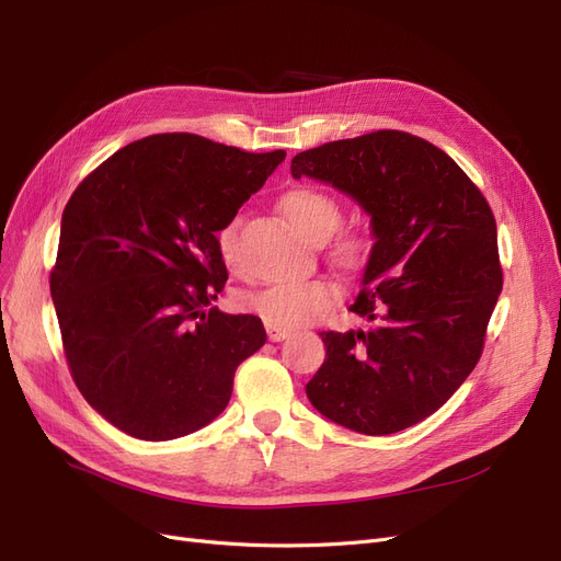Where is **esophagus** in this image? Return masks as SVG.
Returning a JSON list of instances; mask_svg holds the SVG:
<instances>
[{
    "label": "esophagus",
    "mask_w": 561,
    "mask_h": 561,
    "mask_svg": "<svg viewBox=\"0 0 561 561\" xmlns=\"http://www.w3.org/2000/svg\"><path fill=\"white\" fill-rule=\"evenodd\" d=\"M266 334H268V342H283V339L290 336V332H287V330H278V328H271V325H266Z\"/></svg>",
    "instance_id": "34e87169"
}]
</instances>
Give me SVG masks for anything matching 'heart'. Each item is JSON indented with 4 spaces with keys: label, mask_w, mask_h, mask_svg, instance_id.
<instances>
[{
    "label": "heart",
    "mask_w": 561,
    "mask_h": 561,
    "mask_svg": "<svg viewBox=\"0 0 561 561\" xmlns=\"http://www.w3.org/2000/svg\"><path fill=\"white\" fill-rule=\"evenodd\" d=\"M278 208L299 233L311 241H325L342 225V206L325 190L301 184L287 190ZM236 222L219 231V254L227 266L236 264ZM369 250V239L363 231H342L332 241L330 254L339 266L358 268ZM339 299V287L330 280H283L248 295V309L257 313L266 325L278 330H297L325 316Z\"/></svg>",
    "instance_id": "1"
}]
</instances>
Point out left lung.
Here are the masks:
<instances>
[{
    "instance_id": "8db88e82",
    "label": "left lung",
    "mask_w": 561,
    "mask_h": 561,
    "mask_svg": "<svg viewBox=\"0 0 561 561\" xmlns=\"http://www.w3.org/2000/svg\"><path fill=\"white\" fill-rule=\"evenodd\" d=\"M330 182L371 215L375 248L351 311L367 330L320 332L316 410L363 435L437 412L478 365L503 268L496 219L474 182L428 140L375 130L293 159V178Z\"/></svg>"
}]
</instances>
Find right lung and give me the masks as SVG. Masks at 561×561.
Returning a JSON list of instances; mask_svg holds the SVG:
<instances>
[{
    "label": "right lung",
    "mask_w": 561,
    "mask_h": 561,
    "mask_svg": "<svg viewBox=\"0 0 561 561\" xmlns=\"http://www.w3.org/2000/svg\"><path fill=\"white\" fill-rule=\"evenodd\" d=\"M283 159L149 135L67 201L50 297L77 388L118 431L161 443L225 412L236 367L266 332L257 316L213 307L229 278L217 231Z\"/></svg>",
    "instance_id": "add662e5"
}]
</instances>
